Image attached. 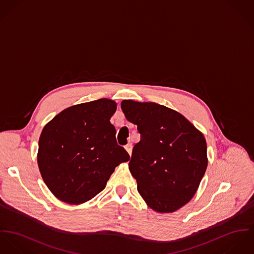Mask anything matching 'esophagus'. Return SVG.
<instances>
[{
    "mask_svg": "<svg viewBox=\"0 0 254 254\" xmlns=\"http://www.w3.org/2000/svg\"><path fill=\"white\" fill-rule=\"evenodd\" d=\"M125 148H126L127 152V153L129 154V156H130V155H131V151H132V145H131L130 143H129V144H127Z\"/></svg>",
    "mask_w": 254,
    "mask_h": 254,
    "instance_id": "obj_1",
    "label": "esophagus"
}]
</instances>
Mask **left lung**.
Listing matches in <instances>:
<instances>
[{
    "label": "left lung",
    "instance_id": "8db88e82",
    "mask_svg": "<svg viewBox=\"0 0 254 254\" xmlns=\"http://www.w3.org/2000/svg\"><path fill=\"white\" fill-rule=\"evenodd\" d=\"M121 107L140 133L128 164L138 193L158 212L179 209L195 195L207 167L202 133L181 114L157 103L124 100Z\"/></svg>",
    "mask_w": 254,
    "mask_h": 254
}]
</instances>
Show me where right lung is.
Here are the masks:
<instances>
[{"label":"right lung","mask_w":254,"mask_h":254,"mask_svg":"<svg viewBox=\"0 0 254 254\" xmlns=\"http://www.w3.org/2000/svg\"><path fill=\"white\" fill-rule=\"evenodd\" d=\"M116 109L113 100L98 99L63 110L44 127L38 165L46 185L60 200L79 204L95 197L115 168L129 160L110 123Z\"/></svg>","instance_id":"add662e5"}]
</instances>
